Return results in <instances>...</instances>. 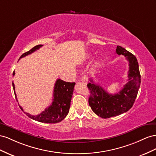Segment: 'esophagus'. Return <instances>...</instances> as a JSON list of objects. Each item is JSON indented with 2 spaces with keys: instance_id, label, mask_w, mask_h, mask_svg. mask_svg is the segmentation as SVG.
Masks as SVG:
<instances>
[{
  "instance_id": "obj_1",
  "label": "esophagus",
  "mask_w": 156,
  "mask_h": 156,
  "mask_svg": "<svg viewBox=\"0 0 156 156\" xmlns=\"http://www.w3.org/2000/svg\"><path fill=\"white\" fill-rule=\"evenodd\" d=\"M81 80L83 83H87V78L86 76V75H83L81 78Z\"/></svg>"
}]
</instances>
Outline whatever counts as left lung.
<instances>
[{
	"mask_svg": "<svg viewBox=\"0 0 156 156\" xmlns=\"http://www.w3.org/2000/svg\"><path fill=\"white\" fill-rule=\"evenodd\" d=\"M115 52L123 55L129 61L128 82L123 88L115 94H110L98 84H95L92 78L91 83H87L90 91L89 105L93 112L102 118L110 117L126 112L135 103L140 85V74L136 57L125 48L118 46Z\"/></svg>",
	"mask_w": 156,
	"mask_h": 156,
	"instance_id": "obj_1",
	"label": "left lung"
}]
</instances>
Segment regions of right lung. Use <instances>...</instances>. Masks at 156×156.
I'll return each instance as SVG.
<instances>
[{
    "label": "right lung",
    "instance_id": "right-lung-1",
    "mask_svg": "<svg viewBox=\"0 0 156 156\" xmlns=\"http://www.w3.org/2000/svg\"><path fill=\"white\" fill-rule=\"evenodd\" d=\"M42 46V45L34 46L29 51L22 54L20 59L37 51ZM14 74L15 72L13 73V76H14ZM74 85L75 82H66L61 79L57 80L54 86V90H53V99L51 105L49 106V107L46 108L42 112L37 115H33L29 113L25 112L22 107L20 106V107L27 116L36 121L47 123H59L65 119L69 112L71 98L73 96ZM12 86L14 88L16 99L17 101L14 82H12Z\"/></svg>",
    "mask_w": 156,
    "mask_h": 156
}]
</instances>
